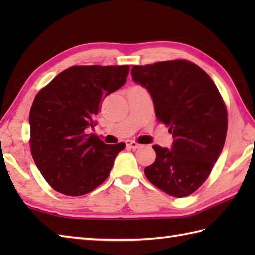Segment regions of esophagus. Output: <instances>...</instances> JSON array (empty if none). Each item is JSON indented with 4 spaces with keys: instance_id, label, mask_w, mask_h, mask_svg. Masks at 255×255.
<instances>
[{
    "instance_id": "esophagus-1",
    "label": "esophagus",
    "mask_w": 255,
    "mask_h": 255,
    "mask_svg": "<svg viewBox=\"0 0 255 255\" xmlns=\"http://www.w3.org/2000/svg\"><path fill=\"white\" fill-rule=\"evenodd\" d=\"M126 145H127L128 148H130V149H132V150H137V149L142 147L141 144L137 143L136 141H131V140H127V141H126Z\"/></svg>"
}]
</instances>
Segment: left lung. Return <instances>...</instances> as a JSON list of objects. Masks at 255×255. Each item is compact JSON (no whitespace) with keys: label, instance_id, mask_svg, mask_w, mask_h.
<instances>
[{"label":"left lung","instance_id":"left-lung-1","mask_svg":"<svg viewBox=\"0 0 255 255\" xmlns=\"http://www.w3.org/2000/svg\"><path fill=\"white\" fill-rule=\"evenodd\" d=\"M131 77L149 91L156 118L174 139L171 149L153 145L156 159L144 174L171 196H188L207 180L224 149L228 117L223 97L209 75L186 60L134 66Z\"/></svg>","mask_w":255,"mask_h":255}]
</instances>
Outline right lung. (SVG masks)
Listing matches in <instances>:
<instances>
[{
	"label": "right lung",
	"instance_id": "obj_1",
	"mask_svg": "<svg viewBox=\"0 0 255 255\" xmlns=\"http://www.w3.org/2000/svg\"><path fill=\"white\" fill-rule=\"evenodd\" d=\"M129 66H74L38 92L29 113L30 150L55 191L81 196L110 175L125 143L105 144L94 128L101 101L126 82Z\"/></svg>",
	"mask_w": 255,
	"mask_h": 255
}]
</instances>
